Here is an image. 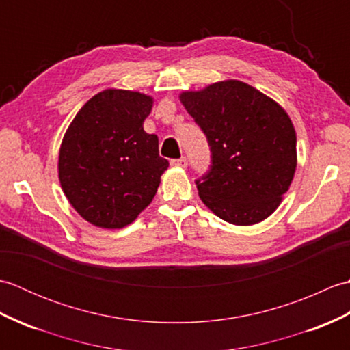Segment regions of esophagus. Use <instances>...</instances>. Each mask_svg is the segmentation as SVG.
I'll return each instance as SVG.
<instances>
[{
	"instance_id": "esophagus-1",
	"label": "esophagus",
	"mask_w": 350,
	"mask_h": 350,
	"mask_svg": "<svg viewBox=\"0 0 350 350\" xmlns=\"http://www.w3.org/2000/svg\"><path fill=\"white\" fill-rule=\"evenodd\" d=\"M171 165L180 167V168H187L188 167V159L185 158V156H182L180 159H173V161H171Z\"/></svg>"
}]
</instances>
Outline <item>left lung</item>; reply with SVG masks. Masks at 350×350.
I'll return each instance as SVG.
<instances>
[{"label":"left lung","instance_id":"obj_1","mask_svg":"<svg viewBox=\"0 0 350 350\" xmlns=\"http://www.w3.org/2000/svg\"><path fill=\"white\" fill-rule=\"evenodd\" d=\"M207 137L209 173L197 180L202 202L234 226H252L277 211L293 180L296 132L286 109L237 79L179 96Z\"/></svg>","mask_w":350,"mask_h":350}]
</instances>
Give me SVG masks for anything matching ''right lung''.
Returning <instances> with one entry per match:
<instances>
[{"instance_id": "1", "label": "right lung", "mask_w": 350, "mask_h": 350, "mask_svg": "<svg viewBox=\"0 0 350 350\" xmlns=\"http://www.w3.org/2000/svg\"><path fill=\"white\" fill-rule=\"evenodd\" d=\"M153 98L107 88L88 100L66 131L58 179L73 209L100 228H123L152 203L168 161L143 128Z\"/></svg>"}]
</instances>
